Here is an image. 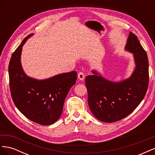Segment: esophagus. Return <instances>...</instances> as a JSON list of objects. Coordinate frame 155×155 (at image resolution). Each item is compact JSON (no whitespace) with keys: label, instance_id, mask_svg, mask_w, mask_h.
<instances>
[{"label":"esophagus","instance_id":"34e87169","mask_svg":"<svg viewBox=\"0 0 155 155\" xmlns=\"http://www.w3.org/2000/svg\"><path fill=\"white\" fill-rule=\"evenodd\" d=\"M78 77L79 80L83 81L84 80V79H85V75H84L83 72H79L78 74Z\"/></svg>","mask_w":155,"mask_h":155}]
</instances>
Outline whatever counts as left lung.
<instances>
[{"label": "left lung", "instance_id": "8db88e82", "mask_svg": "<svg viewBox=\"0 0 155 155\" xmlns=\"http://www.w3.org/2000/svg\"><path fill=\"white\" fill-rule=\"evenodd\" d=\"M125 50L133 54L135 68L129 78L119 82L108 80L96 70L87 76L85 85L88 106L100 121L112 123L125 118L141 103L149 85V61L138 37L130 32Z\"/></svg>", "mask_w": 155, "mask_h": 155}]
</instances>
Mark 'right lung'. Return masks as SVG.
Segmentation results:
<instances>
[{"label":"right lung","instance_id":"obj_1","mask_svg":"<svg viewBox=\"0 0 155 155\" xmlns=\"http://www.w3.org/2000/svg\"><path fill=\"white\" fill-rule=\"evenodd\" d=\"M32 35L24 39L10 59L8 72L11 96L16 107L27 118L49 125L61 115L65 98L76 83L77 72L60 74L43 80L28 76L22 69L21 55L23 45Z\"/></svg>","mask_w":155,"mask_h":155}]
</instances>
